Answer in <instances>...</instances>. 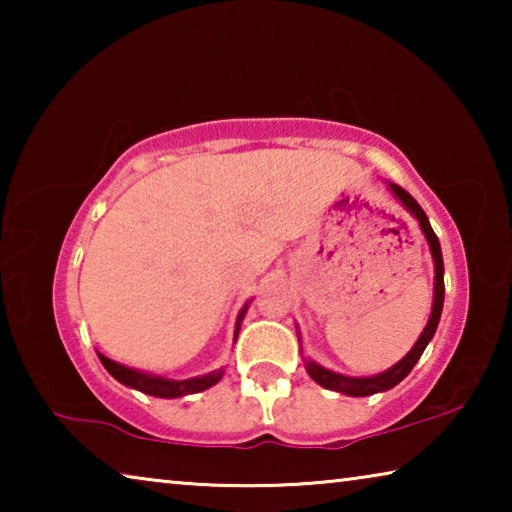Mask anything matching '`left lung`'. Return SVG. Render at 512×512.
Wrapping results in <instances>:
<instances>
[{"mask_svg": "<svg viewBox=\"0 0 512 512\" xmlns=\"http://www.w3.org/2000/svg\"><path fill=\"white\" fill-rule=\"evenodd\" d=\"M388 189H391L393 196L397 198L404 205V210L409 212L415 221H418L420 230L424 239H427L429 250H431V259H433V305H431V316L427 320V325H424L422 334L418 336V341H415L413 348L406 352V357L400 359L384 372H379V375H372V377H348V375H341V372H334V370H327L320 366V363L311 361L305 357V368L309 372V377L320 384L323 388H329V391H336V393H343V395H350V397H366V395H375V393H384V391H391L393 386L400 384V381L409 375L413 370L415 363L422 357L424 348H427L429 341L433 339V334H436L438 323H440V314H443V302H445V264H443V253H440V241L436 237V232L431 230V223L427 219V214H424L422 207L418 205V201L402 189L400 185L395 183H388ZM298 341H300V332H298Z\"/></svg>", "mask_w": 512, "mask_h": 512, "instance_id": "1", "label": "left lung"}]
</instances>
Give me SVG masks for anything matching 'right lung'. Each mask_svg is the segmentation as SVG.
I'll list each match as a JSON object with an SVG mask.
<instances>
[{
    "label": "right lung",
    "mask_w": 512,
    "mask_h": 512,
    "mask_svg": "<svg viewBox=\"0 0 512 512\" xmlns=\"http://www.w3.org/2000/svg\"><path fill=\"white\" fill-rule=\"evenodd\" d=\"M248 305H250V302H246V305L241 307L239 316H237L235 341H237L241 320H244L246 311H248ZM97 354H99V359L103 363V368H106L110 375L119 381V384H124L128 388H135V391L146 393V395L164 397V400H173V397H183V395L207 391V388H212L216 381H221L223 372H225L223 368H219V370H212V372H207V375H201V377L169 379V377H162V375H153V372L128 368V366H124V363H117V361H112L108 357H103L101 352H97Z\"/></svg>",
    "instance_id": "obj_1"
}]
</instances>
